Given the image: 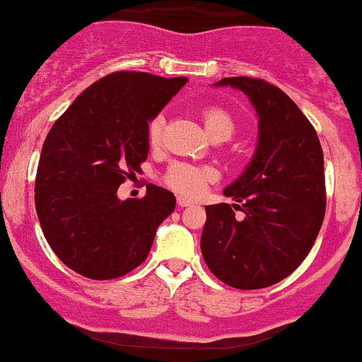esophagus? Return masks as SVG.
Segmentation results:
<instances>
[{
  "label": "esophagus",
  "instance_id": "esophagus-1",
  "mask_svg": "<svg viewBox=\"0 0 362 362\" xmlns=\"http://www.w3.org/2000/svg\"><path fill=\"white\" fill-rule=\"evenodd\" d=\"M177 205H180V207H192L193 200H189V198L180 195V197H177Z\"/></svg>",
  "mask_w": 362,
  "mask_h": 362
}]
</instances>
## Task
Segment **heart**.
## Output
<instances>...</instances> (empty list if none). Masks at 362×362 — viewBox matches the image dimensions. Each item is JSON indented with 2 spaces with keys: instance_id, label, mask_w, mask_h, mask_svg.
Returning <instances> with one entry per match:
<instances>
[{
  "instance_id": "1",
  "label": "heart",
  "mask_w": 362,
  "mask_h": 362,
  "mask_svg": "<svg viewBox=\"0 0 362 362\" xmlns=\"http://www.w3.org/2000/svg\"><path fill=\"white\" fill-rule=\"evenodd\" d=\"M204 120L205 133L209 138H231L233 131H235V120L228 114L224 108L211 107L202 114ZM162 129H164V117L157 115L148 126V141L150 145H158L162 138ZM214 177V173L209 167L192 165V164H174L167 170L165 181L167 185L177 193L186 197H195L204 189Z\"/></svg>"
}]
</instances>
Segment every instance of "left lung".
Returning a JSON list of instances; mask_svg holds the SVG:
<instances>
[{"mask_svg":"<svg viewBox=\"0 0 362 362\" xmlns=\"http://www.w3.org/2000/svg\"><path fill=\"white\" fill-rule=\"evenodd\" d=\"M214 86L245 93L259 117L254 157L224 195L243 204L207 205L200 248L214 276L233 288H266L293 273L325 219V160L313 124L288 95L252 77ZM233 207H239L233 204Z\"/></svg>","mask_w":362,"mask_h":362,"instance_id":"obj_1","label":"left lung"}]
</instances>
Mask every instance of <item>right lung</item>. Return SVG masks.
Segmentation results:
<instances>
[{"instance_id": "right-lung-1", "label": "right lung", "mask_w": 362, "mask_h": 362, "mask_svg": "<svg viewBox=\"0 0 362 362\" xmlns=\"http://www.w3.org/2000/svg\"><path fill=\"white\" fill-rule=\"evenodd\" d=\"M186 77L115 72L84 89L53 124L36 176V211L58 259L91 279H114L148 255L157 228L176 209L169 189L148 185L119 200V185L150 151L148 122Z\"/></svg>"}]
</instances>
